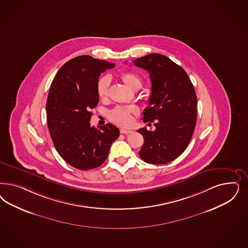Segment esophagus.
Segmentation results:
<instances>
[{"label":"esophagus","instance_id":"34e87169","mask_svg":"<svg viewBox=\"0 0 248 248\" xmlns=\"http://www.w3.org/2000/svg\"><path fill=\"white\" fill-rule=\"evenodd\" d=\"M132 131L130 129H125V128H121L120 129V133L121 134H125V135H128L129 133H131Z\"/></svg>","mask_w":248,"mask_h":248}]
</instances>
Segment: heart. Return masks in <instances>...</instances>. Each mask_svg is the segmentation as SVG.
I'll return each mask as SVG.
<instances>
[{
    "instance_id": "obj_1",
    "label": "heart",
    "mask_w": 248,
    "mask_h": 248,
    "mask_svg": "<svg viewBox=\"0 0 248 248\" xmlns=\"http://www.w3.org/2000/svg\"><path fill=\"white\" fill-rule=\"evenodd\" d=\"M121 79L132 90H139L142 87V80L134 73L124 72L120 75ZM111 78L109 76L101 77L96 83V94L99 98L105 99L108 95ZM139 108L134 105L118 106L108 113V118L115 124L121 127H128L133 120V115H136Z\"/></svg>"
}]
</instances>
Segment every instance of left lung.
Masks as SVG:
<instances>
[{
    "label": "left lung",
    "mask_w": 248,
    "mask_h": 248,
    "mask_svg": "<svg viewBox=\"0 0 248 248\" xmlns=\"http://www.w3.org/2000/svg\"><path fill=\"white\" fill-rule=\"evenodd\" d=\"M133 63L150 73L152 94L142 120L154 122L156 127L153 131L138 130L144 139L139 155L145 162L165 164L178 158L190 143L197 118L196 93L184 68L167 56L149 54Z\"/></svg>",
    "instance_id": "8db88e82"
}]
</instances>
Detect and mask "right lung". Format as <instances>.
Segmentation results:
<instances>
[{"label":"right lung","mask_w":248,"mask_h":248,"mask_svg":"<svg viewBox=\"0 0 248 248\" xmlns=\"http://www.w3.org/2000/svg\"><path fill=\"white\" fill-rule=\"evenodd\" d=\"M115 64L90 56H77L56 73L46 100L50 136L59 155L69 165L87 170L104 163L120 129L107 123L90 126L91 109L98 104L96 83Z\"/></svg>","instance_id":"right-lung-1"}]
</instances>
